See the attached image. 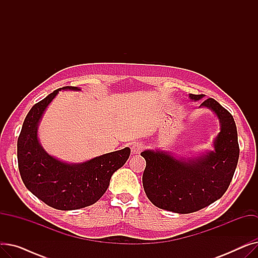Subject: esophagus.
Masks as SVG:
<instances>
[{"mask_svg": "<svg viewBox=\"0 0 258 258\" xmlns=\"http://www.w3.org/2000/svg\"><path fill=\"white\" fill-rule=\"evenodd\" d=\"M143 147H144V146H143L142 143H135V144H133L132 147H131L132 155H133V156H134V155H139V154L142 152Z\"/></svg>", "mask_w": 258, "mask_h": 258, "instance_id": "obj_1", "label": "esophagus"}]
</instances>
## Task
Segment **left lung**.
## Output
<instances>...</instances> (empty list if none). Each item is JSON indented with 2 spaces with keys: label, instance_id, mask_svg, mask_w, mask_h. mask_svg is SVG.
<instances>
[{
  "label": "left lung",
  "instance_id": "8db88e82",
  "mask_svg": "<svg viewBox=\"0 0 258 258\" xmlns=\"http://www.w3.org/2000/svg\"><path fill=\"white\" fill-rule=\"evenodd\" d=\"M204 95L189 94L199 101ZM200 107L211 110L220 122L213 141L214 151L197 157H177L161 150H146L142 183L144 191L158 208L175 213H191L223 197L231 182L239 157L234 119L218 101L208 98Z\"/></svg>",
  "mask_w": 258,
  "mask_h": 258
}]
</instances>
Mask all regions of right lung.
Instances as JSON below:
<instances>
[{"mask_svg":"<svg viewBox=\"0 0 258 258\" xmlns=\"http://www.w3.org/2000/svg\"><path fill=\"white\" fill-rule=\"evenodd\" d=\"M63 87L32 106L18 139V162L22 180L29 191L45 204L58 210H76L96 203L106 191L113 173L125 164L131 150L95 157L81 163H68L49 155L39 143V122L52 100Z\"/></svg>","mask_w":258,"mask_h":258,"instance_id":"add662e5","label":"right lung"}]
</instances>
